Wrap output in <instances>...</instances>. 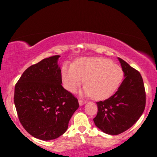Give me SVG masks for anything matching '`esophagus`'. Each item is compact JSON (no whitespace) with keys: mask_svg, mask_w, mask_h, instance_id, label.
Masks as SVG:
<instances>
[{"mask_svg":"<svg viewBox=\"0 0 157 157\" xmlns=\"http://www.w3.org/2000/svg\"><path fill=\"white\" fill-rule=\"evenodd\" d=\"M78 102H79V104H80V105H83V104H85L86 102V101H85V100H81V99H79Z\"/></svg>","mask_w":157,"mask_h":157,"instance_id":"34e87169","label":"esophagus"}]
</instances>
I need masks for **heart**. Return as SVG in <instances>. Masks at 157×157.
<instances>
[{
	"mask_svg": "<svg viewBox=\"0 0 157 157\" xmlns=\"http://www.w3.org/2000/svg\"><path fill=\"white\" fill-rule=\"evenodd\" d=\"M62 77L66 89L75 92L86 80L82 94L95 100H103L113 94L121 84L123 71L112 61L102 57L84 58L74 66H65Z\"/></svg>",
	"mask_w": 157,
	"mask_h": 157,
	"instance_id": "1",
	"label": "heart"
}]
</instances>
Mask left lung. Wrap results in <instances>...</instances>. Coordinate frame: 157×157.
Listing matches in <instances>:
<instances>
[{
  "label": "left lung",
  "mask_w": 157,
  "mask_h": 157,
  "mask_svg": "<svg viewBox=\"0 0 157 157\" xmlns=\"http://www.w3.org/2000/svg\"><path fill=\"white\" fill-rule=\"evenodd\" d=\"M125 79L117 92L104 101L97 102L98 111L95 125L107 134L117 135L136 123L146 102L145 86L137 70L118 57Z\"/></svg>",
  "instance_id": "1"
}]
</instances>
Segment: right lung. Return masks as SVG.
<instances>
[{
	"instance_id": "right-lung-1",
	"label": "right lung",
	"mask_w": 157,
	"mask_h": 157,
	"mask_svg": "<svg viewBox=\"0 0 157 157\" xmlns=\"http://www.w3.org/2000/svg\"><path fill=\"white\" fill-rule=\"evenodd\" d=\"M59 55L29 66L15 87L14 102L25 130L42 140L58 138L78 109L77 99L62 86Z\"/></svg>"
}]
</instances>
